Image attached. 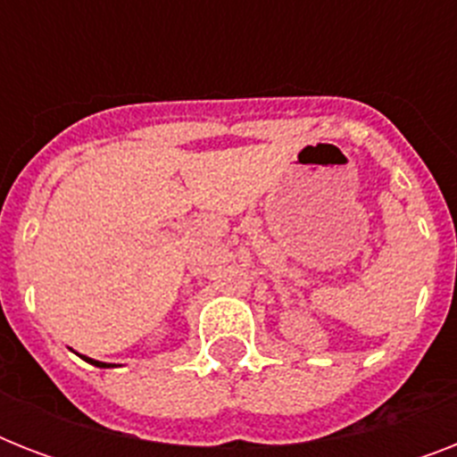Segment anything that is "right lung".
Instances as JSON below:
<instances>
[{
  "instance_id": "obj_1",
  "label": "right lung",
  "mask_w": 457,
  "mask_h": 457,
  "mask_svg": "<svg viewBox=\"0 0 457 457\" xmlns=\"http://www.w3.org/2000/svg\"><path fill=\"white\" fill-rule=\"evenodd\" d=\"M87 362H92V365H96V368H106V362H99V361H92V358H87Z\"/></svg>"
}]
</instances>
